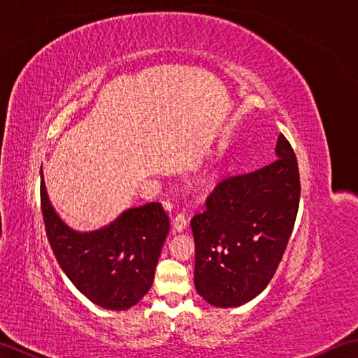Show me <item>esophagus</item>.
<instances>
[{
    "label": "esophagus",
    "instance_id": "obj_1",
    "mask_svg": "<svg viewBox=\"0 0 358 358\" xmlns=\"http://www.w3.org/2000/svg\"><path fill=\"white\" fill-rule=\"evenodd\" d=\"M187 226V217L185 214H177L175 215V218L172 220V227L175 232H181L185 231Z\"/></svg>",
    "mask_w": 358,
    "mask_h": 358
}]
</instances>
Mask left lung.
<instances>
[{
    "label": "left lung",
    "mask_w": 358,
    "mask_h": 358,
    "mask_svg": "<svg viewBox=\"0 0 358 358\" xmlns=\"http://www.w3.org/2000/svg\"><path fill=\"white\" fill-rule=\"evenodd\" d=\"M275 155L260 169L224 177L191 220L194 283L209 305H245L268 286L283 258L299 212L300 173L283 134Z\"/></svg>",
    "instance_id": "1"
}]
</instances>
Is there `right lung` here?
Instances as JSON below:
<instances>
[{
    "label": "right lung",
    "instance_id": "add662e5",
    "mask_svg": "<svg viewBox=\"0 0 358 358\" xmlns=\"http://www.w3.org/2000/svg\"><path fill=\"white\" fill-rule=\"evenodd\" d=\"M40 191L48 240L73 286L104 309L124 310L136 305L152 286L169 232V217L162 204L131 208L109 226L78 232L52 208L43 173Z\"/></svg>",
    "mask_w": 358,
    "mask_h": 358
}]
</instances>
